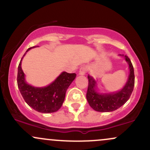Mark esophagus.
Instances as JSON below:
<instances>
[{
	"instance_id": "esophagus-1",
	"label": "esophagus",
	"mask_w": 150,
	"mask_h": 150,
	"mask_svg": "<svg viewBox=\"0 0 150 150\" xmlns=\"http://www.w3.org/2000/svg\"><path fill=\"white\" fill-rule=\"evenodd\" d=\"M87 70H88V68H87V66L81 67L80 71H79V74H80V75H85V74L87 72Z\"/></svg>"
}]
</instances>
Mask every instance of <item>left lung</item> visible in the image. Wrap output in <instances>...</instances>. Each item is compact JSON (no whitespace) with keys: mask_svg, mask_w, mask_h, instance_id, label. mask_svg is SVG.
Instances as JSON below:
<instances>
[{"mask_svg":"<svg viewBox=\"0 0 150 150\" xmlns=\"http://www.w3.org/2000/svg\"><path fill=\"white\" fill-rule=\"evenodd\" d=\"M130 68V75L127 83L123 89L118 92L108 94H100L96 92V82L92 77L88 76L89 84L87 92V101L93 109L99 112H110L120 108L128 100L131 95L135 85L134 69L130 58L125 56Z\"/></svg>","mask_w":150,"mask_h":150,"instance_id":"left-lung-1","label":"left lung"}]
</instances>
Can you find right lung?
<instances>
[{"mask_svg":"<svg viewBox=\"0 0 150 150\" xmlns=\"http://www.w3.org/2000/svg\"><path fill=\"white\" fill-rule=\"evenodd\" d=\"M34 47L37 46L29 48L26 52ZM24 56L19 63L17 77L18 88L22 97L29 106L39 112H56L61 107L67 89L75 78L76 74L63 72L54 82L47 87L41 88L32 87L25 82V74L21 68V61Z\"/></svg>","mask_w":150,"mask_h":150,"instance_id":"add662e5","label":"right lung"}]
</instances>
